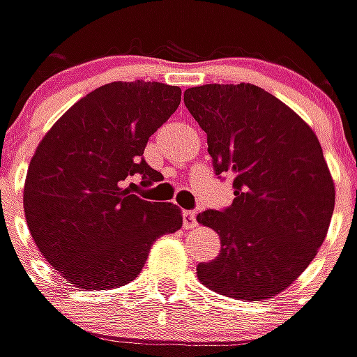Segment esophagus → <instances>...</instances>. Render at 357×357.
I'll list each match as a JSON object with an SVG mask.
<instances>
[{"label":"esophagus","instance_id":"obj_1","mask_svg":"<svg viewBox=\"0 0 357 357\" xmlns=\"http://www.w3.org/2000/svg\"><path fill=\"white\" fill-rule=\"evenodd\" d=\"M198 226V220H196V212H192V210H185L183 212V228L185 230H192V228H196Z\"/></svg>","mask_w":357,"mask_h":357}]
</instances>
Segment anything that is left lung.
I'll list each match as a JSON object with an SVG mask.
<instances>
[{
  "label": "left lung",
  "instance_id": "left-lung-1",
  "mask_svg": "<svg viewBox=\"0 0 357 357\" xmlns=\"http://www.w3.org/2000/svg\"><path fill=\"white\" fill-rule=\"evenodd\" d=\"M183 102L208 135L216 174L234 176V202L198 222L220 252L199 262L208 289L242 301L283 293L315 259L335 206V183L313 129L255 84H204Z\"/></svg>",
  "mask_w": 357,
  "mask_h": 357
}]
</instances>
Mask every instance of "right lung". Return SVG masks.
<instances>
[{"mask_svg":"<svg viewBox=\"0 0 357 357\" xmlns=\"http://www.w3.org/2000/svg\"><path fill=\"white\" fill-rule=\"evenodd\" d=\"M181 89L111 82L82 96L36 147L24 214L36 246L78 289H116L141 273L153 242L181 228L176 204L131 194L161 174L143 159L149 137L176 113Z\"/></svg>","mask_w":357,"mask_h":357,"instance_id":"add662e5","label":"right lung"}]
</instances>
